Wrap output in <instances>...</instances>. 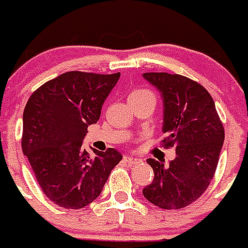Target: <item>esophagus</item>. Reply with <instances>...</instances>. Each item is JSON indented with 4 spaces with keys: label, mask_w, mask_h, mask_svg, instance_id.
<instances>
[{
    "label": "esophagus",
    "mask_w": 248,
    "mask_h": 248,
    "mask_svg": "<svg viewBox=\"0 0 248 248\" xmlns=\"http://www.w3.org/2000/svg\"><path fill=\"white\" fill-rule=\"evenodd\" d=\"M124 162L127 163V164H136V163H139L140 160H139L138 158L132 156V155H124Z\"/></svg>",
    "instance_id": "34e87169"
}]
</instances>
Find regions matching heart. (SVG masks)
Listing matches in <instances>:
<instances>
[{
	"mask_svg": "<svg viewBox=\"0 0 248 248\" xmlns=\"http://www.w3.org/2000/svg\"><path fill=\"white\" fill-rule=\"evenodd\" d=\"M153 93L149 92L146 89H136V90H132L130 93V96L128 98H138V96H144V95H152Z\"/></svg>",
	"mask_w": 248,
	"mask_h": 248,
	"instance_id": "heart-1",
	"label": "heart"
}]
</instances>
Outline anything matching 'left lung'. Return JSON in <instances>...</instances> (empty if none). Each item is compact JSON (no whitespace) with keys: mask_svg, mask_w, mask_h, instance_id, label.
<instances>
[{"mask_svg":"<svg viewBox=\"0 0 248 248\" xmlns=\"http://www.w3.org/2000/svg\"><path fill=\"white\" fill-rule=\"evenodd\" d=\"M145 80L162 93V145L176 148V158L148 159L154 180L142 195L159 208L182 209L204 194L215 174L224 141V127L214 100L199 82L167 72H145Z\"/></svg>","mask_w":248,"mask_h":248,"instance_id":"left-lung-1","label":"left lung"}]
</instances>
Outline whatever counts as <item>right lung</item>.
<instances>
[{"label": "right lung", "mask_w": 248, "mask_h": 248, "mask_svg": "<svg viewBox=\"0 0 248 248\" xmlns=\"http://www.w3.org/2000/svg\"><path fill=\"white\" fill-rule=\"evenodd\" d=\"M121 74L70 71L44 82L30 95L23 116L21 148L44 195L65 209H81L99 196L122 155L116 149L82 148L88 126Z\"/></svg>", "instance_id": "obj_1"}]
</instances>
